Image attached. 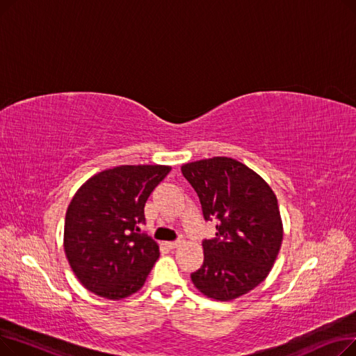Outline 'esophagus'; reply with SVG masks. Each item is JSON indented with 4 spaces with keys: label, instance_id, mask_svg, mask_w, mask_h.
Returning a JSON list of instances; mask_svg holds the SVG:
<instances>
[{
    "label": "esophagus",
    "instance_id": "obj_1",
    "mask_svg": "<svg viewBox=\"0 0 356 356\" xmlns=\"http://www.w3.org/2000/svg\"><path fill=\"white\" fill-rule=\"evenodd\" d=\"M181 242H183V241H180V239H179V241L167 242V247H168V248H172V250H175V248H177V247H180V245H181Z\"/></svg>",
    "mask_w": 356,
    "mask_h": 356
}]
</instances>
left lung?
I'll return each mask as SVG.
<instances>
[{
	"mask_svg": "<svg viewBox=\"0 0 356 356\" xmlns=\"http://www.w3.org/2000/svg\"><path fill=\"white\" fill-rule=\"evenodd\" d=\"M203 216L216 236L203 241V264L191 274L207 297L231 302L264 282L283 242L277 197L267 181L241 161L212 157L181 165Z\"/></svg>",
	"mask_w": 356,
	"mask_h": 356,
	"instance_id": "left-lung-1",
	"label": "left lung"
}]
</instances>
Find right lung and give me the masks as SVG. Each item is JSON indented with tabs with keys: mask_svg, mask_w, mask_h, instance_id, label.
Instances as JSON below:
<instances>
[{
	"mask_svg": "<svg viewBox=\"0 0 356 356\" xmlns=\"http://www.w3.org/2000/svg\"><path fill=\"white\" fill-rule=\"evenodd\" d=\"M170 165L138 164L108 168L88 179L72 197L65 218L63 247L85 289L121 300L145 283L160 251L141 232L144 207Z\"/></svg>",
	"mask_w": 356,
	"mask_h": 356,
	"instance_id": "1",
	"label": "right lung"
}]
</instances>
